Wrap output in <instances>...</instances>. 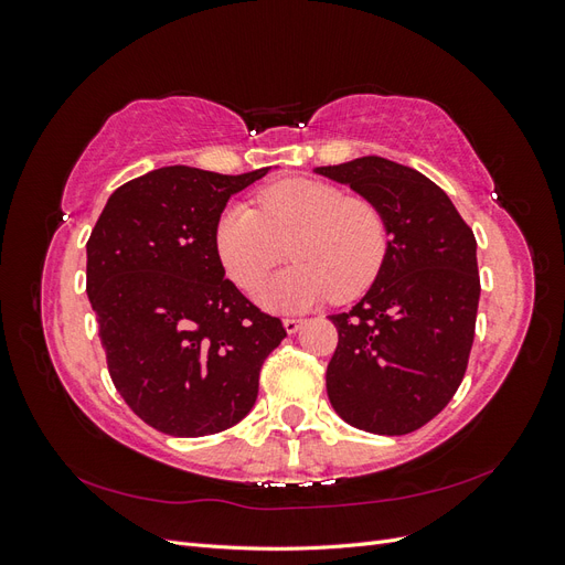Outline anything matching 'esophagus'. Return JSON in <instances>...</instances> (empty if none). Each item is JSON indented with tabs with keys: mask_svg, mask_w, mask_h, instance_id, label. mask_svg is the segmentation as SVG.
I'll return each instance as SVG.
<instances>
[{
	"mask_svg": "<svg viewBox=\"0 0 565 565\" xmlns=\"http://www.w3.org/2000/svg\"><path fill=\"white\" fill-rule=\"evenodd\" d=\"M301 324H303V320H299V318H285V320H282V328H285L287 334L299 332Z\"/></svg>",
	"mask_w": 565,
	"mask_h": 565,
	"instance_id": "34e87169",
	"label": "esophagus"
}]
</instances>
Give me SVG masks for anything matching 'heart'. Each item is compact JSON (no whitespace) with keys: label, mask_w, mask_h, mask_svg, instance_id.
I'll use <instances>...</instances> for the list:
<instances>
[{"label":"heart","mask_w":565,"mask_h":565,"mask_svg":"<svg viewBox=\"0 0 565 565\" xmlns=\"http://www.w3.org/2000/svg\"><path fill=\"white\" fill-rule=\"evenodd\" d=\"M256 204L259 210L233 202L221 212L214 247L228 278L252 289L289 243L297 264L259 287L256 299L264 309L299 313L330 297L353 299L377 280L388 228L374 202L347 198L328 181L285 179L266 185Z\"/></svg>","instance_id":"heart-1"}]
</instances>
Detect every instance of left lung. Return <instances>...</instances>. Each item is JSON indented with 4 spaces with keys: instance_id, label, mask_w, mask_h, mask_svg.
<instances>
[{
    "instance_id": "1",
    "label": "left lung",
    "mask_w": 565,
    "mask_h": 565,
    "mask_svg": "<svg viewBox=\"0 0 565 565\" xmlns=\"http://www.w3.org/2000/svg\"><path fill=\"white\" fill-rule=\"evenodd\" d=\"M313 172L377 204L388 228L377 280L349 313L330 316L339 332L330 403L355 429L409 434L465 377L481 297L476 237L446 191L413 167L365 156Z\"/></svg>"
}]
</instances>
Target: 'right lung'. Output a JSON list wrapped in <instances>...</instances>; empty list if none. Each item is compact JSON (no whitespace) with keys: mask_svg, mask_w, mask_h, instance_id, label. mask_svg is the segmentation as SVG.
Instances as JSON below:
<instances>
[{"mask_svg":"<svg viewBox=\"0 0 565 565\" xmlns=\"http://www.w3.org/2000/svg\"><path fill=\"white\" fill-rule=\"evenodd\" d=\"M270 172L160 167L108 198L87 243V295L115 388L152 429L226 431L256 403L266 355L287 337L226 280L214 228Z\"/></svg>","mask_w":565,"mask_h":565,"instance_id":"right-lung-1","label":"right lung"}]
</instances>
